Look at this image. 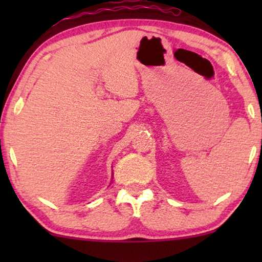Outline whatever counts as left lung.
<instances>
[{"label":"left lung","instance_id":"obj_1","mask_svg":"<svg viewBox=\"0 0 262 262\" xmlns=\"http://www.w3.org/2000/svg\"><path fill=\"white\" fill-rule=\"evenodd\" d=\"M261 121H262V119H261Z\"/></svg>","mask_w":262,"mask_h":262}]
</instances>
